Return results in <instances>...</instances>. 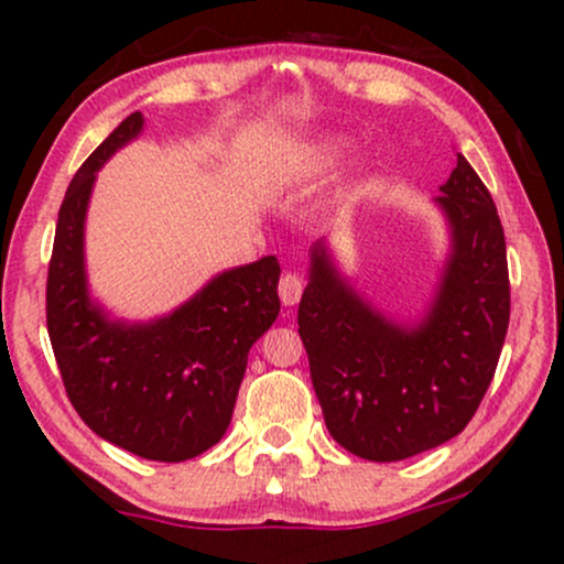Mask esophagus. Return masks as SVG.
I'll use <instances>...</instances> for the list:
<instances>
[{
  "mask_svg": "<svg viewBox=\"0 0 564 564\" xmlns=\"http://www.w3.org/2000/svg\"><path fill=\"white\" fill-rule=\"evenodd\" d=\"M302 291H304V281L300 273H283L281 281H278V296L286 307H294L296 302L302 300Z\"/></svg>",
  "mask_w": 564,
  "mask_h": 564,
  "instance_id": "esophagus-1",
  "label": "esophagus"
}]
</instances>
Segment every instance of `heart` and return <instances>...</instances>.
Instances as JSON below:
<instances>
[{
	"mask_svg": "<svg viewBox=\"0 0 564 564\" xmlns=\"http://www.w3.org/2000/svg\"><path fill=\"white\" fill-rule=\"evenodd\" d=\"M347 140L345 138H321L315 140L313 145H307L302 151L300 161H296V174H321L332 170L336 161L345 153Z\"/></svg>",
	"mask_w": 564,
	"mask_h": 564,
	"instance_id": "1",
	"label": "heart"
}]
</instances>
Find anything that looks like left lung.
Listing matches in <instances>:
<instances>
[{
    "instance_id": "8db88e82",
    "label": "left lung",
    "mask_w": 564,
    "mask_h": 564,
    "mask_svg": "<svg viewBox=\"0 0 564 564\" xmlns=\"http://www.w3.org/2000/svg\"><path fill=\"white\" fill-rule=\"evenodd\" d=\"M435 204L451 254L416 326L373 310L341 278L326 241L310 249L300 336L328 432L368 462H403L456 437L494 379L509 328V268L488 187L458 153Z\"/></svg>"
}]
</instances>
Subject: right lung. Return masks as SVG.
Listing matches in <instances>:
<instances>
[{"label":"right lung","instance_id":"add662e5","mask_svg":"<svg viewBox=\"0 0 564 564\" xmlns=\"http://www.w3.org/2000/svg\"><path fill=\"white\" fill-rule=\"evenodd\" d=\"M132 113L70 180L47 273V332L82 422L151 462H187L228 430L249 349L281 310L275 257L225 270L164 318L124 323L93 302L84 219L97 170L142 132Z\"/></svg>","mask_w":564,"mask_h":564}]
</instances>
